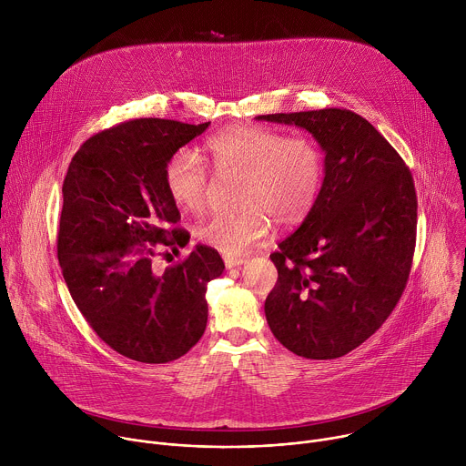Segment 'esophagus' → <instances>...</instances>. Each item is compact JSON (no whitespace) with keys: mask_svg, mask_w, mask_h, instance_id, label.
<instances>
[{"mask_svg":"<svg viewBox=\"0 0 466 466\" xmlns=\"http://www.w3.org/2000/svg\"><path fill=\"white\" fill-rule=\"evenodd\" d=\"M245 259L243 258H225V265L227 269H234V268H239V265H243Z\"/></svg>","mask_w":466,"mask_h":466,"instance_id":"obj_1","label":"esophagus"}]
</instances>
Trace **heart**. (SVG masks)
Returning a JSON list of instances; mask_svg holds the SVG:
<instances>
[{"instance_id":"heart-1","label":"heart","mask_w":466,"mask_h":466,"mask_svg":"<svg viewBox=\"0 0 466 466\" xmlns=\"http://www.w3.org/2000/svg\"><path fill=\"white\" fill-rule=\"evenodd\" d=\"M216 175H239L236 214H214L197 227V239L225 256H239L271 228L297 227L311 212L322 182V153L304 137L252 125L230 127L205 146ZM164 184L175 207L195 214L205 207L210 177L195 153L178 149L164 167Z\"/></svg>"}]
</instances>
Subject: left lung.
Returning a JSON list of instances; mask_svg holds the SVG:
<instances>
[{
  "mask_svg": "<svg viewBox=\"0 0 466 466\" xmlns=\"http://www.w3.org/2000/svg\"><path fill=\"white\" fill-rule=\"evenodd\" d=\"M256 119L306 128L324 151V180L302 225L271 254L265 299L275 338L308 360L349 354L400 300L417 239L410 167L360 114L320 108Z\"/></svg>",
  "mask_w": 466,
  "mask_h": 466,
  "instance_id": "1",
  "label": "left lung"
}]
</instances>
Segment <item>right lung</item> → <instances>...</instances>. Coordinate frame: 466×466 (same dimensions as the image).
Masks as SVG:
<instances>
[{"label":"right lung","mask_w":466,"mask_h":466,"mask_svg":"<svg viewBox=\"0 0 466 466\" xmlns=\"http://www.w3.org/2000/svg\"><path fill=\"white\" fill-rule=\"evenodd\" d=\"M208 125L119 123L88 138L66 173L56 239L62 277L96 334L128 360L167 363L205 334L207 288L225 269L219 252L197 245L164 273L153 258L157 248L189 239L177 228L180 214L164 167Z\"/></svg>","instance_id":"right-lung-1"}]
</instances>
